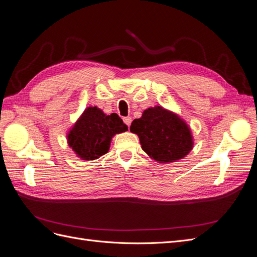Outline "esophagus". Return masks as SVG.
Returning a JSON list of instances; mask_svg holds the SVG:
<instances>
[{
    "label": "esophagus",
    "instance_id": "1",
    "mask_svg": "<svg viewBox=\"0 0 257 257\" xmlns=\"http://www.w3.org/2000/svg\"><path fill=\"white\" fill-rule=\"evenodd\" d=\"M123 121H124V123L126 124L127 126H130L131 123H132V118H131V116H125V118H123Z\"/></svg>",
    "mask_w": 257,
    "mask_h": 257
}]
</instances>
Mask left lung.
<instances>
[{
	"instance_id": "1",
	"label": "left lung",
	"mask_w": 257,
	"mask_h": 257,
	"mask_svg": "<svg viewBox=\"0 0 257 257\" xmlns=\"http://www.w3.org/2000/svg\"><path fill=\"white\" fill-rule=\"evenodd\" d=\"M139 137L143 150L159 163H170L183 159L193 149V136L178 114L162 106L150 107L135 119L130 127Z\"/></svg>"
}]
</instances>
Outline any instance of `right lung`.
I'll list each match as a JSON object with an SVG mask.
<instances>
[{
	"label": "right lung",
	"instance_id": "obj_1",
	"mask_svg": "<svg viewBox=\"0 0 257 257\" xmlns=\"http://www.w3.org/2000/svg\"><path fill=\"white\" fill-rule=\"evenodd\" d=\"M125 131L127 126L116 113L107 115L96 106L88 107L68 132L67 143L77 157L92 161L109 151L112 137Z\"/></svg>",
	"mask_w": 257,
	"mask_h": 257
}]
</instances>
